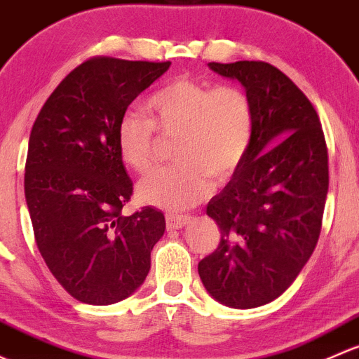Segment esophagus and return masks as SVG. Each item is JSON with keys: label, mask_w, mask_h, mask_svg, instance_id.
I'll list each match as a JSON object with an SVG mask.
<instances>
[{"label": "esophagus", "mask_w": 359, "mask_h": 359, "mask_svg": "<svg viewBox=\"0 0 359 359\" xmlns=\"http://www.w3.org/2000/svg\"><path fill=\"white\" fill-rule=\"evenodd\" d=\"M190 219L191 217L188 214H165V226L168 230H180L190 223Z\"/></svg>", "instance_id": "esophagus-1"}]
</instances>
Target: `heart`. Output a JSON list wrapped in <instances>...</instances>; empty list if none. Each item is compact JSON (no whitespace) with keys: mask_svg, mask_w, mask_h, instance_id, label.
Wrapping results in <instances>:
<instances>
[{"mask_svg":"<svg viewBox=\"0 0 359 359\" xmlns=\"http://www.w3.org/2000/svg\"><path fill=\"white\" fill-rule=\"evenodd\" d=\"M152 119L128 110L117 124V149L133 171L145 175L155 164L157 129L178 135L172 168L157 169L138 184V198L162 209H187L212 191V178L224 183L249 154L254 112L240 88L194 77H176L147 100Z\"/></svg>","mask_w":359,"mask_h":359,"instance_id":"obj_1","label":"heart"}]
</instances>
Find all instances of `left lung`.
<instances>
[{
  "label": "left lung",
  "instance_id": "1",
  "mask_svg": "<svg viewBox=\"0 0 359 359\" xmlns=\"http://www.w3.org/2000/svg\"><path fill=\"white\" fill-rule=\"evenodd\" d=\"M209 69L245 88L254 136L243 164L207 204L221 240L198 262V275L217 302L250 309L280 297L315 250L328 191L327 143L313 103L282 70L249 60Z\"/></svg>",
  "mask_w": 359,
  "mask_h": 359
}]
</instances>
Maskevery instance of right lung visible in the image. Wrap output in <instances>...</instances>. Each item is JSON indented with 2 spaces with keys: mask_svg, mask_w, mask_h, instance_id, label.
I'll list each match as a JSON object with an SVG mask.
<instances>
[{
  "mask_svg": "<svg viewBox=\"0 0 359 359\" xmlns=\"http://www.w3.org/2000/svg\"><path fill=\"white\" fill-rule=\"evenodd\" d=\"M169 65L90 58L55 88L32 126L24 188L36 245L57 282L86 304L129 297L145 282L164 235L161 210L123 214L133 181L117 124Z\"/></svg>",
  "mask_w": 359,
  "mask_h": 359,
  "instance_id": "obj_1",
  "label": "right lung"
}]
</instances>
